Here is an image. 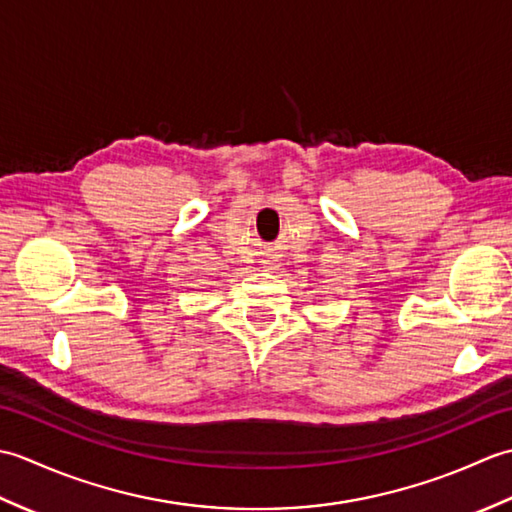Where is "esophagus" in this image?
Listing matches in <instances>:
<instances>
[{
  "instance_id": "obj_1",
  "label": "esophagus",
  "mask_w": 512,
  "mask_h": 512,
  "mask_svg": "<svg viewBox=\"0 0 512 512\" xmlns=\"http://www.w3.org/2000/svg\"><path fill=\"white\" fill-rule=\"evenodd\" d=\"M264 268H268V270H273L275 266H273V264H270V262H266V266H264Z\"/></svg>"
}]
</instances>
